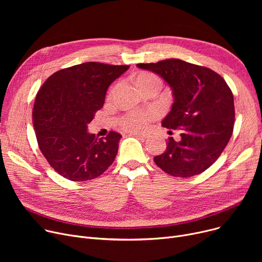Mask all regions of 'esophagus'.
I'll return each mask as SVG.
<instances>
[{
  "label": "esophagus",
  "instance_id": "esophagus-1",
  "mask_svg": "<svg viewBox=\"0 0 262 262\" xmlns=\"http://www.w3.org/2000/svg\"><path fill=\"white\" fill-rule=\"evenodd\" d=\"M130 135H134L136 137H139V138H143V139L148 138V134L142 133V132H130Z\"/></svg>",
  "mask_w": 262,
  "mask_h": 262
}]
</instances>
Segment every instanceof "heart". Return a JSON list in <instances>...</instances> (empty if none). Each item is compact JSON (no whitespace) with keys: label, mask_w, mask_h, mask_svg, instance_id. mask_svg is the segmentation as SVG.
<instances>
[{"label":"heart","mask_w":262,"mask_h":262,"mask_svg":"<svg viewBox=\"0 0 262 262\" xmlns=\"http://www.w3.org/2000/svg\"><path fill=\"white\" fill-rule=\"evenodd\" d=\"M138 85L140 88H145L152 85H159L160 79L157 75L153 73L144 72L140 74L137 78ZM114 90H112L113 92ZM155 112H144V113H129L123 117L121 120V126L129 130H138L144 126H146L148 122L156 117Z\"/></svg>","instance_id":"b5f03b06"}]
</instances>
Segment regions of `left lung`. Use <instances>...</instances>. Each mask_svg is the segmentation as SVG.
Returning <instances> with one entry per match:
<instances>
[{
	"label": "left lung",
	"mask_w": 262,
	"mask_h": 262,
	"mask_svg": "<svg viewBox=\"0 0 262 262\" xmlns=\"http://www.w3.org/2000/svg\"><path fill=\"white\" fill-rule=\"evenodd\" d=\"M166 80L174 102L162 126L180 129L181 139H168L167 149L154 157L157 166L176 177L207 170L222 154L233 130V95L224 78L211 69L171 58L138 63Z\"/></svg>",
	"instance_id": "8db88e82"
}]
</instances>
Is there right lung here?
<instances>
[{
    "label": "right lung",
    "instance_id": "right-lung-1",
    "mask_svg": "<svg viewBox=\"0 0 262 262\" xmlns=\"http://www.w3.org/2000/svg\"><path fill=\"white\" fill-rule=\"evenodd\" d=\"M129 66L85 62L52 74L39 89L33 109L37 142L50 166L69 181L99 177L114 162L121 134L105 138L87 124L105 102L108 87Z\"/></svg>",
    "mask_w": 262,
    "mask_h": 262
}]
</instances>
